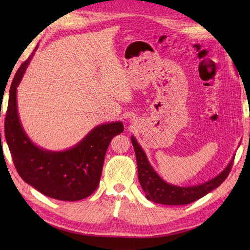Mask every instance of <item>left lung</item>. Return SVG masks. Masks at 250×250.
I'll use <instances>...</instances> for the list:
<instances>
[{"mask_svg": "<svg viewBox=\"0 0 250 250\" xmlns=\"http://www.w3.org/2000/svg\"><path fill=\"white\" fill-rule=\"evenodd\" d=\"M131 142L134 147L137 163V174H139V180L142 189L144 190L147 200L158 204L184 205L190 204L199 200L202 196L210 192L211 190L219 187L225 182V179L231 171L233 161H234V157H233L224 171L217 175L216 177L209 179L208 182L196 186L180 187V186L168 184L159 176L149 161H148L145 151L143 150V148L137 143L134 136L131 137Z\"/></svg>", "mask_w": 250, "mask_h": 250, "instance_id": "1", "label": "left lung"}]
</instances>
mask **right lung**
Returning a JSON list of instances; mask_svg holds the SVG:
<instances>
[{
	"instance_id": "add662e5",
	"label": "right lung",
	"mask_w": 250,
	"mask_h": 250,
	"mask_svg": "<svg viewBox=\"0 0 250 250\" xmlns=\"http://www.w3.org/2000/svg\"><path fill=\"white\" fill-rule=\"evenodd\" d=\"M36 48L18 68L10 86L5 139L15 167L26 184L52 199L83 200L98 188L106 150L113 137L124 132V124L99 125L66 150L51 151L36 146L23 130L17 108V87Z\"/></svg>"
}]
</instances>
